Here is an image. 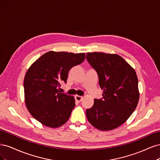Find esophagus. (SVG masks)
I'll list each match as a JSON object with an SVG mask.
<instances>
[{
	"instance_id": "1",
	"label": "esophagus",
	"mask_w": 160,
	"mask_h": 160,
	"mask_svg": "<svg viewBox=\"0 0 160 160\" xmlns=\"http://www.w3.org/2000/svg\"><path fill=\"white\" fill-rule=\"evenodd\" d=\"M75 99L77 101H79V102H80V101H81L82 99H83V97L79 96V95H75Z\"/></svg>"
}]
</instances>
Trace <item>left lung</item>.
<instances>
[{
  "label": "left lung",
  "instance_id": "obj_1",
  "mask_svg": "<svg viewBox=\"0 0 160 160\" xmlns=\"http://www.w3.org/2000/svg\"><path fill=\"white\" fill-rule=\"evenodd\" d=\"M86 59L96 71L102 98L95 99L86 110L89 122L95 128L109 131L117 128L133 113L139 93L135 70L122 57L104 52H88Z\"/></svg>",
  "mask_w": 160,
  "mask_h": 160
}]
</instances>
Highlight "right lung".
I'll use <instances>...</instances> for the list:
<instances>
[{
  "label": "right lung",
  "instance_id": "1",
  "mask_svg": "<svg viewBox=\"0 0 160 160\" xmlns=\"http://www.w3.org/2000/svg\"><path fill=\"white\" fill-rule=\"evenodd\" d=\"M85 53L49 51L34 62L26 72L24 91L27 108L45 126L55 128L68 121L75 103L72 96L60 93L72 67L85 60Z\"/></svg>",
  "mask_w": 160,
  "mask_h": 160
}]
</instances>
